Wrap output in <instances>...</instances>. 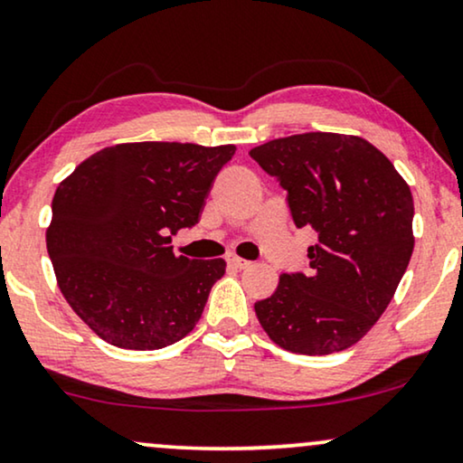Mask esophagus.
Returning a JSON list of instances; mask_svg holds the SVG:
<instances>
[{
	"instance_id": "obj_1",
	"label": "esophagus",
	"mask_w": 463,
	"mask_h": 463,
	"mask_svg": "<svg viewBox=\"0 0 463 463\" xmlns=\"http://www.w3.org/2000/svg\"><path fill=\"white\" fill-rule=\"evenodd\" d=\"M227 263H230V266L236 268V269H244V268L250 266V261H246V260H242V257H238V255L227 257Z\"/></svg>"
}]
</instances>
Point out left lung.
<instances>
[{
  "label": "left lung",
  "instance_id": "1",
  "mask_svg": "<svg viewBox=\"0 0 463 463\" xmlns=\"http://www.w3.org/2000/svg\"><path fill=\"white\" fill-rule=\"evenodd\" d=\"M287 191L298 227L317 232L308 269L283 274L255 302L269 340L299 355L349 349L370 332L404 276L412 236L411 187L359 136L310 131L250 148Z\"/></svg>",
  "mask_w": 463,
  "mask_h": 463
}]
</instances>
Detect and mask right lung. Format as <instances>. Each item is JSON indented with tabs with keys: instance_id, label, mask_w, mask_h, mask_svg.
Listing matches in <instances>:
<instances>
[{
	"instance_id": "obj_1",
	"label": "right lung",
	"mask_w": 463,
	"mask_h": 463,
	"mask_svg": "<svg viewBox=\"0 0 463 463\" xmlns=\"http://www.w3.org/2000/svg\"><path fill=\"white\" fill-rule=\"evenodd\" d=\"M236 146L129 142L101 148L61 180L46 249L71 310L118 349L155 351L200 321L223 260L176 255Z\"/></svg>"
}]
</instances>
